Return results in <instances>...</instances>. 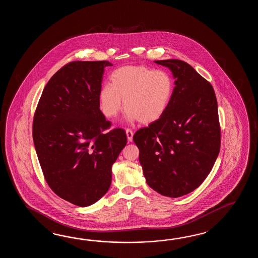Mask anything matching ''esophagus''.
I'll use <instances>...</instances> for the list:
<instances>
[{
  "label": "esophagus",
  "instance_id": "obj_1",
  "mask_svg": "<svg viewBox=\"0 0 258 258\" xmlns=\"http://www.w3.org/2000/svg\"><path fill=\"white\" fill-rule=\"evenodd\" d=\"M126 136L128 141H129V142H132V141H133V137H134V133H133V131H132L131 129L127 128Z\"/></svg>",
  "mask_w": 258,
  "mask_h": 258
}]
</instances>
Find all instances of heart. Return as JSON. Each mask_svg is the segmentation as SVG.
<instances>
[{"instance_id": "obj_1", "label": "heart", "mask_w": 258, "mask_h": 258, "mask_svg": "<svg viewBox=\"0 0 258 258\" xmlns=\"http://www.w3.org/2000/svg\"><path fill=\"white\" fill-rule=\"evenodd\" d=\"M174 83L168 72L147 66H124L111 74L110 84L99 91V106L107 118H114L121 109V99L128 121L149 123L167 110Z\"/></svg>"}]
</instances>
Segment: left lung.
I'll return each instance as SVG.
<instances>
[{
  "label": "left lung",
  "mask_w": 258,
  "mask_h": 258,
  "mask_svg": "<svg viewBox=\"0 0 258 258\" xmlns=\"http://www.w3.org/2000/svg\"><path fill=\"white\" fill-rule=\"evenodd\" d=\"M175 78L164 113L134 135L148 185L180 198L208 177L220 149L218 102L211 84L181 60H155Z\"/></svg>",
  "instance_id": "obj_1"
}]
</instances>
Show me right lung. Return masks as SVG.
Masks as SVG:
<instances>
[{
    "instance_id": "add662e5",
    "label": "right lung",
    "mask_w": 258,
    "mask_h": 258,
    "mask_svg": "<svg viewBox=\"0 0 258 258\" xmlns=\"http://www.w3.org/2000/svg\"><path fill=\"white\" fill-rule=\"evenodd\" d=\"M108 60H75L45 86L35 110L33 140L44 178L59 197L78 207L97 202L109 190L111 166L127 137L99 109Z\"/></svg>"
}]
</instances>
